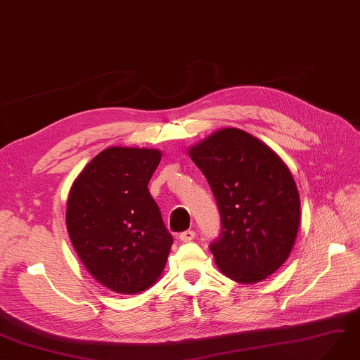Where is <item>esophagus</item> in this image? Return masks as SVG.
<instances>
[{"label":"esophagus","mask_w":360,"mask_h":360,"mask_svg":"<svg viewBox=\"0 0 360 360\" xmlns=\"http://www.w3.org/2000/svg\"><path fill=\"white\" fill-rule=\"evenodd\" d=\"M179 238H180L181 242H191V240H193V238H195V231H193V230H186V231L180 233Z\"/></svg>","instance_id":"obj_1"}]
</instances>
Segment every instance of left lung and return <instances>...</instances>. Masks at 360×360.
<instances>
[{"label":"left lung","instance_id":"8db88e82","mask_svg":"<svg viewBox=\"0 0 360 360\" xmlns=\"http://www.w3.org/2000/svg\"><path fill=\"white\" fill-rule=\"evenodd\" d=\"M188 153L219 207L222 233L210 251L221 273L242 285L276 273L300 227V193L286 163L266 143L233 127L217 130Z\"/></svg>","mask_w":360,"mask_h":360}]
</instances>
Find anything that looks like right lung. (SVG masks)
Listing matches in <instances>:
<instances>
[{"mask_svg":"<svg viewBox=\"0 0 360 360\" xmlns=\"http://www.w3.org/2000/svg\"><path fill=\"white\" fill-rule=\"evenodd\" d=\"M156 148L109 147L86 165L66 201V229L89 274L116 294H138L160 278L172 245L148 181Z\"/></svg>","mask_w":360,"mask_h":360,"instance_id":"add662e5","label":"right lung"}]
</instances>
